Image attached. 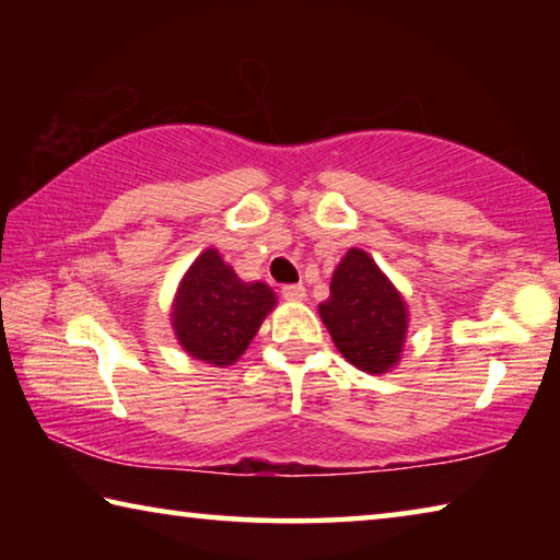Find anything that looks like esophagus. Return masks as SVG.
I'll use <instances>...</instances> for the list:
<instances>
[{
	"label": "esophagus",
	"mask_w": 560,
	"mask_h": 560,
	"mask_svg": "<svg viewBox=\"0 0 560 560\" xmlns=\"http://www.w3.org/2000/svg\"><path fill=\"white\" fill-rule=\"evenodd\" d=\"M281 293H283V299H287V301H303V299H306V289H303L301 283H287V287L281 289Z\"/></svg>",
	"instance_id": "1"
}]
</instances>
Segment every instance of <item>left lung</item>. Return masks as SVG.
Returning a JSON list of instances; mask_svg holds the SVG:
<instances>
[{"label": "left lung", "instance_id": "8db88e82", "mask_svg": "<svg viewBox=\"0 0 560 560\" xmlns=\"http://www.w3.org/2000/svg\"><path fill=\"white\" fill-rule=\"evenodd\" d=\"M318 314L358 371L377 375L397 365L407 336L405 299L363 249H348L340 259Z\"/></svg>", "mask_w": 560, "mask_h": 560}]
</instances>
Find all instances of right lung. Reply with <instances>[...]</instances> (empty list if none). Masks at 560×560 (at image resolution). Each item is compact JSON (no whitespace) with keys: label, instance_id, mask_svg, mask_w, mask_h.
<instances>
[{"label":"right lung","instance_id":"1","mask_svg":"<svg viewBox=\"0 0 560 560\" xmlns=\"http://www.w3.org/2000/svg\"><path fill=\"white\" fill-rule=\"evenodd\" d=\"M273 306L267 283L242 281L220 252L207 249L179 281L173 328L189 355L224 368L240 360Z\"/></svg>","mask_w":560,"mask_h":560}]
</instances>
